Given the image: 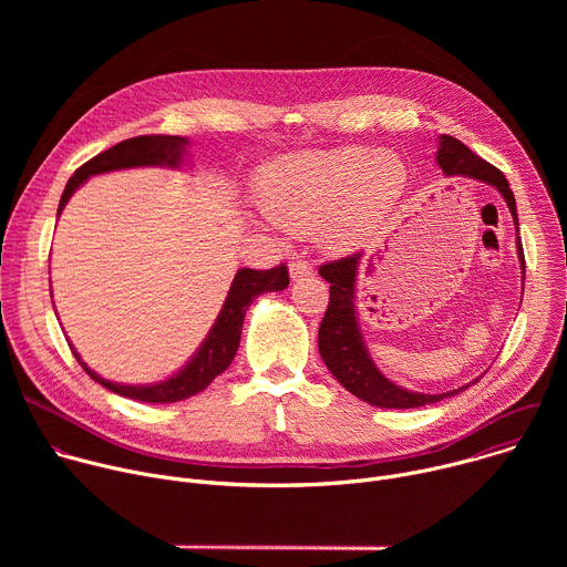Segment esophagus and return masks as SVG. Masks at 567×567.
Masks as SVG:
<instances>
[{"label": "esophagus", "instance_id": "34e87169", "mask_svg": "<svg viewBox=\"0 0 567 567\" xmlns=\"http://www.w3.org/2000/svg\"><path fill=\"white\" fill-rule=\"evenodd\" d=\"M289 274H291V278H293V280H298V278H307V276H311V274H313V267H311L307 260L296 258V260H291V262H289Z\"/></svg>", "mask_w": 567, "mask_h": 567}]
</instances>
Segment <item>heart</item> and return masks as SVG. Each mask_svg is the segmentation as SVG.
Wrapping results in <instances>:
<instances>
[{
  "label": "heart",
  "instance_id": "1",
  "mask_svg": "<svg viewBox=\"0 0 567 567\" xmlns=\"http://www.w3.org/2000/svg\"><path fill=\"white\" fill-rule=\"evenodd\" d=\"M403 186L406 168L394 154L339 147L271 161L258 179V199L276 226L320 228L330 247L352 249L383 226Z\"/></svg>",
  "mask_w": 567,
  "mask_h": 567
}]
</instances>
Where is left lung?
<instances>
[{"mask_svg":"<svg viewBox=\"0 0 567 567\" xmlns=\"http://www.w3.org/2000/svg\"><path fill=\"white\" fill-rule=\"evenodd\" d=\"M437 164L446 175H464V177H473L484 184L496 186L505 197L518 228L514 193L509 188V182L496 166L487 164V161L480 158L475 152H471L462 141L449 134L440 136ZM518 256L525 269V254H523L520 237H518ZM359 260H361V254L357 251L352 256L320 265L318 269V274L330 282V302L318 328V350L328 370L339 379V383L361 401H368L379 409H417V406H424V403L442 401L444 396L457 394L460 390L468 388L466 383L444 394L411 392L394 385L374 368L363 346V339L359 334L357 311H354V282H357Z\"/></svg>","mask_w":567,"mask_h":567,"instance_id":"8db88e82","label":"left lung"}]
</instances>
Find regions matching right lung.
<instances>
[{"mask_svg": "<svg viewBox=\"0 0 567 567\" xmlns=\"http://www.w3.org/2000/svg\"><path fill=\"white\" fill-rule=\"evenodd\" d=\"M184 145H186V138L171 136V134H143V136H134L116 143L114 147L96 154L94 158L87 161V164H83L73 173V177L66 182V188L60 197L58 215L64 208L66 199L73 195V190L87 177L110 173V171H121V168H136V166H173L175 168L179 166ZM287 285H289V269L285 262L265 271L239 269L204 346L179 374H175L164 383H156V385L112 383L101 379L96 372H92L83 361H80L73 348L71 352L94 381H99L101 385H105L116 394H123L136 401H147V403H175L202 392L217 374H221L230 365L239 346L241 320H245V313L251 300L265 291H280Z\"/></svg>", "mask_w": 567, "mask_h": 567, "instance_id": "1", "label": "right lung"}]
</instances>
